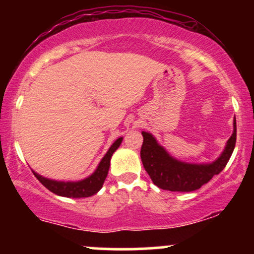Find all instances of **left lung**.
Wrapping results in <instances>:
<instances>
[{
  "mask_svg": "<svg viewBox=\"0 0 254 254\" xmlns=\"http://www.w3.org/2000/svg\"><path fill=\"white\" fill-rule=\"evenodd\" d=\"M234 130L227 142L223 153L211 164H186L172 157L156 142L155 137L142 131L143 144L141 148V159L144 170L157 188L168 191L190 192L198 190L200 186L210 182L214 176L226 167L234 150L237 142V121L234 118Z\"/></svg>",
  "mask_w": 254,
  "mask_h": 254,
  "instance_id": "obj_1",
  "label": "left lung"
}]
</instances>
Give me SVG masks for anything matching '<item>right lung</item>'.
Returning <instances> with one entry per match:
<instances>
[{
    "label": "right lung",
    "instance_id": "add662e5",
    "mask_svg": "<svg viewBox=\"0 0 254 254\" xmlns=\"http://www.w3.org/2000/svg\"><path fill=\"white\" fill-rule=\"evenodd\" d=\"M123 137H119L116 139L115 143L110 147L107 153L101 159L100 164H99L98 168L95 170L92 176H89L86 179L80 180V182H57V180H51L48 178H44L39 174L36 173L34 171L33 174L39 180L40 183L45 186L48 190H50L54 193L58 194V196L68 197V198H82V197H89L95 194L97 192L103 188V184L106 179L107 173H109L110 168V161L112 157L113 153L118 149L121 145Z\"/></svg>",
    "mask_w": 254,
    "mask_h": 254
}]
</instances>
